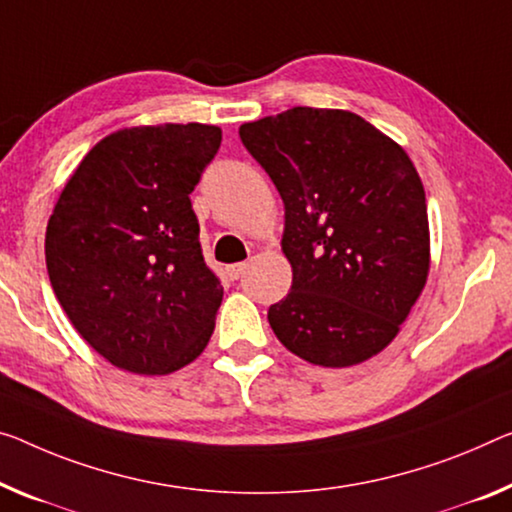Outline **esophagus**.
<instances>
[{
  "label": "esophagus",
  "mask_w": 512,
  "mask_h": 512,
  "mask_svg": "<svg viewBox=\"0 0 512 512\" xmlns=\"http://www.w3.org/2000/svg\"><path fill=\"white\" fill-rule=\"evenodd\" d=\"M245 272H247V263H233V265L226 267V274H229L233 281L240 279Z\"/></svg>",
  "instance_id": "esophagus-1"
}]
</instances>
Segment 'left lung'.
Returning <instances> with one entry per match:
<instances>
[{
	"instance_id": "obj_1",
	"label": "left lung",
	"mask_w": 512,
	"mask_h": 512,
	"mask_svg": "<svg viewBox=\"0 0 512 512\" xmlns=\"http://www.w3.org/2000/svg\"><path fill=\"white\" fill-rule=\"evenodd\" d=\"M240 139L286 208L293 286L267 311L274 334L316 366L371 359L430 270L426 192L410 155L345 109L293 107L240 125Z\"/></svg>"
}]
</instances>
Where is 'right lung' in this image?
Listing matches in <instances>:
<instances>
[{
    "label": "right lung",
    "instance_id": "obj_1",
    "mask_svg": "<svg viewBox=\"0 0 512 512\" xmlns=\"http://www.w3.org/2000/svg\"><path fill=\"white\" fill-rule=\"evenodd\" d=\"M222 130L125 128L98 141L47 222L45 263L59 304L109 364L167 375L206 348L224 288L203 261L190 194Z\"/></svg>",
    "mask_w": 512,
    "mask_h": 512
}]
</instances>
